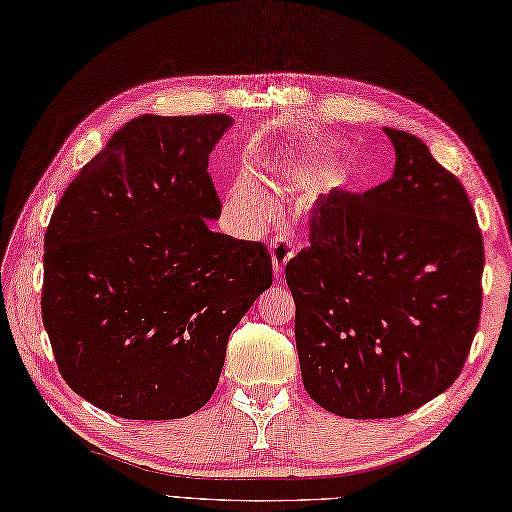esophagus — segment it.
Here are the masks:
<instances>
[{
	"label": "esophagus",
	"mask_w": 512,
	"mask_h": 512,
	"mask_svg": "<svg viewBox=\"0 0 512 512\" xmlns=\"http://www.w3.org/2000/svg\"><path fill=\"white\" fill-rule=\"evenodd\" d=\"M269 249H271V260H273V276L282 278L286 263H289V258H293L295 254V245L289 239H282L280 236V239L271 243Z\"/></svg>",
	"instance_id": "34e87169"
}]
</instances>
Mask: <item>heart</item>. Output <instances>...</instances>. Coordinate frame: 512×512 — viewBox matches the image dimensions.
Returning a JSON list of instances; mask_svg holds the SVG:
<instances>
[{
  "label": "heart",
  "mask_w": 512,
  "mask_h": 512,
  "mask_svg": "<svg viewBox=\"0 0 512 512\" xmlns=\"http://www.w3.org/2000/svg\"><path fill=\"white\" fill-rule=\"evenodd\" d=\"M341 145L336 141H328L323 143L315 149V154L319 160H328L332 156H336V152H339ZM306 173V171H304ZM230 202L232 206L239 210V213H243L249 221H265L269 215H271V206L267 199L260 195L252 184L249 182H239L232 189L230 193Z\"/></svg>",
  "instance_id": "b5f03b06"
}]
</instances>
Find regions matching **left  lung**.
Masks as SVG:
<instances>
[{
    "label": "left lung",
    "mask_w": 512,
    "mask_h": 512,
    "mask_svg": "<svg viewBox=\"0 0 512 512\" xmlns=\"http://www.w3.org/2000/svg\"><path fill=\"white\" fill-rule=\"evenodd\" d=\"M393 176L334 191L286 263L308 395L347 419H391L463 371L482 308L484 245L463 184L426 143L384 130Z\"/></svg>",
    "instance_id": "1"
}]
</instances>
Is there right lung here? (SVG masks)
I'll list each match as a JSON object with an SVG mask.
<instances>
[{
  "label": "right lung",
  "instance_id": "add662e5",
  "mask_svg": "<svg viewBox=\"0 0 512 512\" xmlns=\"http://www.w3.org/2000/svg\"><path fill=\"white\" fill-rule=\"evenodd\" d=\"M228 115H141L67 186L45 232L41 313L62 378L123 419L215 393L230 332L271 286L263 243L208 228V156Z\"/></svg>",
  "mask_w": 512,
  "mask_h": 512
}]
</instances>
